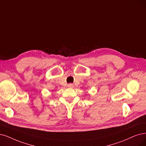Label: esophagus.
Here are the masks:
<instances>
[{"instance_id":"1","label":"esophagus","mask_w":146,"mask_h":146,"mask_svg":"<svg viewBox=\"0 0 146 146\" xmlns=\"http://www.w3.org/2000/svg\"><path fill=\"white\" fill-rule=\"evenodd\" d=\"M67 87H69V88H73V84H68Z\"/></svg>"}]
</instances>
